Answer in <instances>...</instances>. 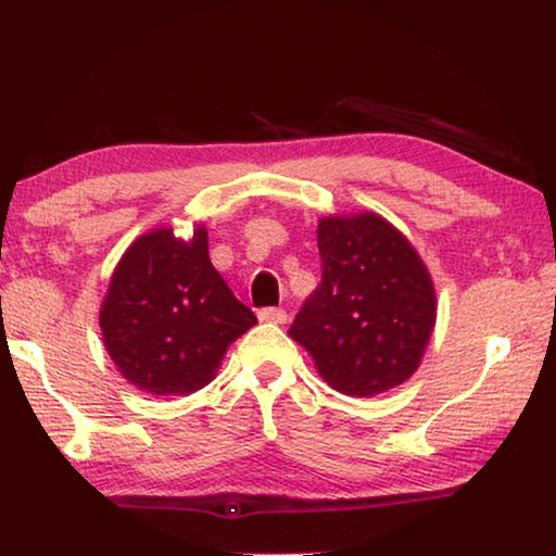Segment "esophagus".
Returning <instances> with one entry per match:
<instances>
[{"instance_id":"34e87169","label":"esophagus","mask_w":556,"mask_h":556,"mask_svg":"<svg viewBox=\"0 0 556 556\" xmlns=\"http://www.w3.org/2000/svg\"><path fill=\"white\" fill-rule=\"evenodd\" d=\"M257 318L262 324H287V312L285 308H260Z\"/></svg>"}]
</instances>
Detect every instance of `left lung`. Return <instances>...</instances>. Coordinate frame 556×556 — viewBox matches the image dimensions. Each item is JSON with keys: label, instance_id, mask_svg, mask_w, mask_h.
<instances>
[{"label": "left lung", "instance_id": "obj_1", "mask_svg": "<svg viewBox=\"0 0 556 556\" xmlns=\"http://www.w3.org/2000/svg\"><path fill=\"white\" fill-rule=\"evenodd\" d=\"M321 285L289 336L348 397H375L419 368L437 324L434 281L412 242L378 213L326 215Z\"/></svg>", "mask_w": 556, "mask_h": 556}]
</instances>
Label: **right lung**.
Returning a JSON list of instances; mask_svg holds the SVG:
<instances>
[{"label": "right lung", "instance_id": "obj_1", "mask_svg": "<svg viewBox=\"0 0 556 556\" xmlns=\"http://www.w3.org/2000/svg\"><path fill=\"white\" fill-rule=\"evenodd\" d=\"M257 324L193 238L154 228L129 244L100 304V331L117 372L149 394H191L208 384L232 341Z\"/></svg>", "mask_w": 556, "mask_h": 556}]
</instances>
